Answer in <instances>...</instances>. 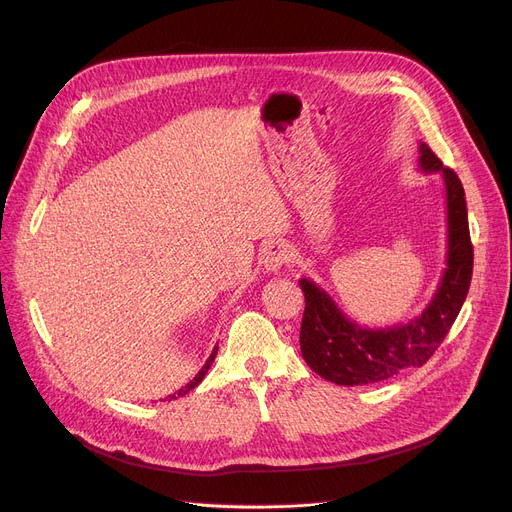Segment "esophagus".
<instances>
[{
  "label": "esophagus",
  "mask_w": 512,
  "mask_h": 512,
  "mask_svg": "<svg viewBox=\"0 0 512 512\" xmlns=\"http://www.w3.org/2000/svg\"><path fill=\"white\" fill-rule=\"evenodd\" d=\"M261 259H263V267L267 271H271V274H276V271H280L290 261V249H288V245L274 241V243L265 245Z\"/></svg>",
  "instance_id": "obj_1"
}]
</instances>
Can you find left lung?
<instances>
[{"instance_id": "obj_1", "label": "left lung", "mask_w": 512, "mask_h": 512, "mask_svg": "<svg viewBox=\"0 0 512 512\" xmlns=\"http://www.w3.org/2000/svg\"><path fill=\"white\" fill-rule=\"evenodd\" d=\"M418 164L426 175L440 173L447 199V267L422 315L410 323L368 329L344 315L313 280H300L306 302L300 325V352L319 377L335 385L381 383L407 368L426 364L447 337L467 298L473 247L463 185L424 142H420Z\"/></svg>"}]
</instances>
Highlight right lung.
I'll return each instance as SVG.
<instances>
[{"instance_id":"1","label":"right lung","mask_w":512,"mask_h":512,"mask_svg":"<svg viewBox=\"0 0 512 512\" xmlns=\"http://www.w3.org/2000/svg\"><path fill=\"white\" fill-rule=\"evenodd\" d=\"M216 354H218V346L212 350V354H210V358L206 360V364H203L201 366V370L195 374V377H193V381H189L185 387H181L177 393H173V395H168L166 399L170 401V399H177V397H183V395H187L191 389H195L201 381H203V377H206V372L210 370V366H212V362H214V358H216Z\"/></svg>"}]
</instances>
